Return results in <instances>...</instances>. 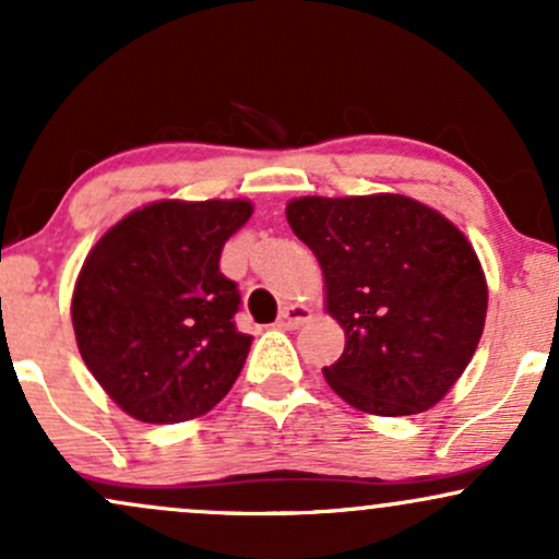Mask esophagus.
I'll return each mask as SVG.
<instances>
[{
	"label": "esophagus",
	"instance_id": "1",
	"mask_svg": "<svg viewBox=\"0 0 559 559\" xmlns=\"http://www.w3.org/2000/svg\"><path fill=\"white\" fill-rule=\"evenodd\" d=\"M312 318L310 307L305 305H288L281 310L278 316V329H299L301 323H307V320Z\"/></svg>",
	"mask_w": 559,
	"mask_h": 559
}]
</instances>
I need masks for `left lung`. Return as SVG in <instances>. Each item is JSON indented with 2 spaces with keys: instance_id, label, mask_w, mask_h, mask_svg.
<instances>
[{
  "instance_id": "obj_1",
  "label": "left lung",
  "mask_w": 559,
  "mask_h": 559,
  "mask_svg": "<svg viewBox=\"0 0 559 559\" xmlns=\"http://www.w3.org/2000/svg\"><path fill=\"white\" fill-rule=\"evenodd\" d=\"M286 221L316 252L346 333L329 386L383 418L433 407L476 355L489 305L463 230L402 194L299 197Z\"/></svg>"
}]
</instances>
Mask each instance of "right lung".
<instances>
[{"label": "right lung", "mask_w": 559, "mask_h": 559, "mask_svg": "<svg viewBox=\"0 0 559 559\" xmlns=\"http://www.w3.org/2000/svg\"><path fill=\"white\" fill-rule=\"evenodd\" d=\"M252 215L247 199H163L94 243L73 292L79 352L123 413L183 423L213 409L239 378L252 336L221 273L223 243Z\"/></svg>", "instance_id": "right-lung-1"}]
</instances>
